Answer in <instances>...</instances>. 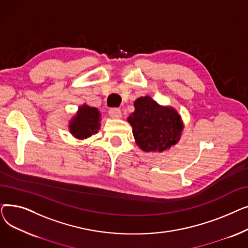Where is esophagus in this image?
Here are the masks:
<instances>
[{
    "mask_svg": "<svg viewBox=\"0 0 248 248\" xmlns=\"http://www.w3.org/2000/svg\"><path fill=\"white\" fill-rule=\"evenodd\" d=\"M108 114L111 119H120V117H122V111L119 108H110Z\"/></svg>",
    "mask_w": 248,
    "mask_h": 248,
    "instance_id": "obj_1",
    "label": "esophagus"
}]
</instances>
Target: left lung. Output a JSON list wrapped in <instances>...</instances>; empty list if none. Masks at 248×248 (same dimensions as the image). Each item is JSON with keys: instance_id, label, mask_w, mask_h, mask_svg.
I'll return each mask as SVG.
<instances>
[{"instance_id": "left-lung-1", "label": "left lung", "mask_w": 248, "mask_h": 248, "mask_svg": "<svg viewBox=\"0 0 248 248\" xmlns=\"http://www.w3.org/2000/svg\"><path fill=\"white\" fill-rule=\"evenodd\" d=\"M135 111L127 117L138 147L146 153L165 152L180 140L184 124L172 107H163L151 96L134 102Z\"/></svg>"}]
</instances>
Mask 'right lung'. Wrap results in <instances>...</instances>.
<instances>
[{"mask_svg":"<svg viewBox=\"0 0 248 248\" xmlns=\"http://www.w3.org/2000/svg\"><path fill=\"white\" fill-rule=\"evenodd\" d=\"M100 116L101 114L96 108L83 103L69 121L70 134L78 140H84L97 134L101 125Z\"/></svg>","mask_w":248,"mask_h":248,"instance_id":"1","label":"right lung"}]
</instances>
